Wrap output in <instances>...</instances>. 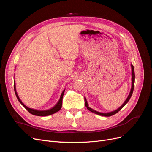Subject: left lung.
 <instances>
[{"label": "left lung", "mask_w": 152, "mask_h": 152, "mask_svg": "<svg viewBox=\"0 0 152 152\" xmlns=\"http://www.w3.org/2000/svg\"><path fill=\"white\" fill-rule=\"evenodd\" d=\"M131 67H132V87H131V91H130V93L129 94L127 98L126 99V100L125 101V102H124L122 105L121 106V107L120 108H118L117 110H115V111L113 112H109V113H101V112H98L97 111H96V110H94L93 109H92L91 108L89 107L88 106V104H87V102L86 101V99L85 98V105L86 107H87V108L88 109L89 111L92 112L93 113H94L96 114H98V115H102V116H104V117H110V116H112L113 115L117 113V112H118L120 110L124 107L126 104V103L129 102V100L130 99L131 96L132 94V93H133V90H134V80H135V74H134V66H133L132 65H131Z\"/></svg>", "instance_id": "8db88e82"}]
</instances>
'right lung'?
Segmentation results:
<instances>
[{"label":"right lung","mask_w":152,"mask_h":152,"mask_svg":"<svg viewBox=\"0 0 152 152\" xmlns=\"http://www.w3.org/2000/svg\"><path fill=\"white\" fill-rule=\"evenodd\" d=\"M14 89H15V94L17 97V99L19 101L20 103L23 106V107L28 110V111L32 115H37V116H48V115H52L54 113H56L57 112H58L59 110L61 108V106H62V101H63V94L64 93H65V90L63 91V93L61 95L60 99H59V102H58V103L54 106V107L52 108H50L49 110H34V109H31L30 108L28 107H27L26 106H25L23 102L21 101V99H20L19 96H18V94L16 93V86H15V83H14Z\"/></svg>","instance_id":"add662e5"}]
</instances>
